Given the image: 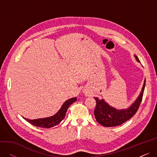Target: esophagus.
Here are the masks:
<instances>
[{
	"label": "esophagus",
	"instance_id": "34e87169",
	"mask_svg": "<svg viewBox=\"0 0 157 157\" xmlns=\"http://www.w3.org/2000/svg\"><path fill=\"white\" fill-rule=\"evenodd\" d=\"M84 93L85 94V95H88V92H85Z\"/></svg>",
	"mask_w": 157,
	"mask_h": 157
}]
</instances>
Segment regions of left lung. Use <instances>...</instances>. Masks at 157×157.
Here are the masks:
<instances>
[{
  "instance_id": "left-lung-1",
  "label": "left lung",
  "mask_w": 157,
  "mask_h": 157,
  "mask_svg": "<svg viewBox=\"0 0 157 157\" xmlns=\"http://www.w3.org/2000/svg\"><path fill=\"white\" fill-rule=\"evenodd\" d=\"M135 57L136 60L140 62L137 56H135ZM145 84L146 80H144L142 91L137 100L127 109L117 110L109 105L104 99L99 100L98 97H94L96 101V107L94 110V116L96 121L106 127L118 126L128 121L136 113L139 108L143 99Z\"/></svg>"
}]
</instances>
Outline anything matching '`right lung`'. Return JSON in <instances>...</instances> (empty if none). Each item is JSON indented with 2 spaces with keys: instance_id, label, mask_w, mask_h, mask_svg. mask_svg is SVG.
Wrapping results in <instances>:
<instances>
[{
  "instance_id": "1",
  "label": "right lung",
  "mask_w": 157,
  "mask_h": 157,
  "mask_svg": "<svg viewBox=\"0 0 157 157\" xmlns=\"http://www.w3.org/2000/svg\"><path fill=\"white\" fill-rule=\"evenodd\" d=\"M77 101V98H72L70 99L65 101L62 106L61 107L59 111L56 114H55L54 116L49 117V118H40L37 120H29L27 118H25V120H27L29 123H31L32 125L39 127H42L44 128H49L53 127L54 126H56L59 125V123L64 119L66 113L67 111L68 108L69 106Z\"/></svg>"
}]
</instances>
